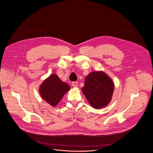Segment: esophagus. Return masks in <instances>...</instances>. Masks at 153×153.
I'll return each mask as SVG.
<instances>
[{
    "instance_id": "obj_1",
    "label": "esophagus",
    "mask_w": 153,
    "mask_h": 153,
    "mask_svg": "<svg viewBox=\"0 0 153 153\" xmlns=\"http://www.w3.org/2000/svg\"><path fill=\"white\" fill-rule=\"evenodd\" d=\"M72 85H73V86H74V87H77V85H78L77 82H72Z\"/></svg>"
}]
</instances>
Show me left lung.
I'll return each instance as SVG.
<instances>
[{"mask_svg": "<svg viewBox=\"0 0 153 153\" xmlns=\"http://www.w3.org/2000/svg\"><path fill=\"white\" fill-rule=\"evenodd\" d=\"M114 88V83L107 74L103 71H94L85 77L82 91L94 108L100 109L110 102Z\"/></svg>", "mask_w": 153, "mask_h": 153, "instance_id": "obj_1", "label": "left lung"}]
</instances>
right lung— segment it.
<instances>
[{"instance_id":"obj_1","label":"right lung","mask_w":153,"mask_h":153,"mask_svg":"<svg viewBox=\"0 0 153 153\" xmlns=\"http://www.w3.org/2000/svg\"><path fill=\"white\" fill-rule=\"evenodd\" d=\"M70 89L69 85L62 82L54 74L43 82L39 88V93L43 100L52 106H56Z\"/></svg>"}]
</instances>
